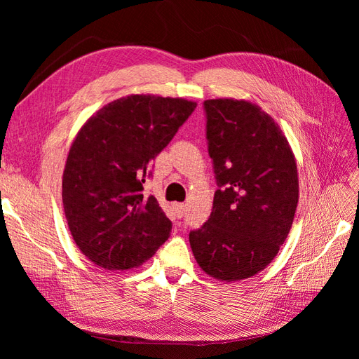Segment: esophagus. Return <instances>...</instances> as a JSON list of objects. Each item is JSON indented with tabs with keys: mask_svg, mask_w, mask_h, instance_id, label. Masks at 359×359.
<instances>
[{
	"mask_svg": "<svg viewBox=\"0 0 359 359\" xmlns=\"http://www.w3.org/2000/svg\"><path fill=\"white\" fill-rule=\"evenodd\" d=\"M173 210H175V212H177L178 217H182L184 212H186V203H182V202L173 203Z\"/></svg>",
	"mask_w": 359,
	"mask_h": 359,
	"instance_id": "obj_1",
	"label": "esophagus"
}]
</instances>
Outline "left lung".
Wrapping results in <instances>:
<instances>
[{"mask_svg": "<svg viewBox=\"0 0 359 359\" xmlns=\"http://www.w3.org/2000/svg\"><path fill=\"white\" fill-rule=\"evenodd\" d=\"M206 144L217 189L211 214L189 240L214 278L243 280L271 264L298 205V172L287 139L259 106L205 100Z\"/></svg>", "mask_w": 359, "mask_h": 359, "instance_id": "8db88e82", "label": "left lung"}]
</instances>
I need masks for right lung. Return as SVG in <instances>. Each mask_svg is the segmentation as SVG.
Segmentation results:
<instances>
[{
	"label": "right lung",
	"mask_w": 359,
	"mask_h": 359,
	"mask_svg": "<svg viewBox=\"0 0 359 359\" xmlns=\"http://www.w3.org/2000/svg\"><path fill=\"white\" fill-rule=\"evenodd\" d=\"M194 109L182 99L128 95L102 107L76 136L62 203L76 245L95 265L137 268L169 238L172 222L154 196H144V182Z\"/></svg>",
	"instance_id": "obj_1"
}]
</instances>
